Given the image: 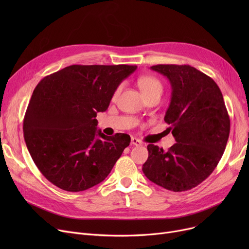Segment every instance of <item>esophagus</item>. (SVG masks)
Wrapping results in <instances>:
<instances>
[{
	"label": "esophagus",
	"mask_w": 249,
	"mask_h": 249,
	"mask_svg": "<svg viewBox=\"0 0 249 249\" xmlns=\"http://www.w3.org/2000/svg\"><path fill=\"white\" fill-rule=\"evenodd\" d=\"M131 144H133L135 146H140V145H142V142L139 139H137L135 137H132L131 138Z\"/></svg>",
	"instance_id": "1"
}]
</instances>
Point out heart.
Masks as SVG:
<instances>
[{
    "label": "heart",
    "instance_id": "obj_1",
    "mask_svg": "<svg viewBox=\"0 0 249 249\" xmlns=\"http://www.w3.org/2000/svg\"><path fill=\"white\" fill-rule=\"evenodd\" d=\"M138 86L142 91V94L144 96L155 93V91H160V93H161L162 90V86L160 82L158 80V78L152 75L141 76L138 80ZM120 90H121V86H119L115 89L113 97L116 98L118 95H119Z\"/></svg>",
    "mask_w": 249,
    "mask_h": 249
}]
</instances>
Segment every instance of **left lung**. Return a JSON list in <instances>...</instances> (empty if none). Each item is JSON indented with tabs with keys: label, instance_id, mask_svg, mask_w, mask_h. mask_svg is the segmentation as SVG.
I'll return each instance as SVG.
<instances>
[{
	"label": "left lung",
	"instance_id": "1",
	"mask_svg": "<svg viewBox=\"0 0 249 249\" xmlns=\"http://www.w3.org/2000/svg\"><path fill=\"white\" fill-rule=\"evenodd\" d=\"M165 75L172 100L164 121L177 143L166 151L148 144L142 172L154 184L174 192L189 191L210 176L225 150L230 119L213 78L188 64H158Z\"/></svg>",
	"mask_w": 249,
	"mask_h": 249
}]
</instances>
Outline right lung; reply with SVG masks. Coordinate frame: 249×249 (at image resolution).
I'll return each mask as SVG.
<instances>
[{
	"instance_id": "1",
	"label": "right lung",
	"mask_w": 249,
	"mask_h": 249,
	"mask_svg": "<svg viewBox=\"0 0 249 249\" xmlns=\"http://www.w3.org/2000/svg\"><path fill=\"white\" fill-rule=\"evenodd\" d=\"M136 65L73 64L46 75L36 86L26 111V145L40 173L68 192L94 187L108 177L130 136L97 130L115 89Z\"/></svg>"
}]
</instances>
